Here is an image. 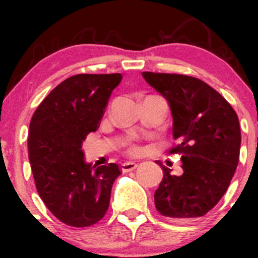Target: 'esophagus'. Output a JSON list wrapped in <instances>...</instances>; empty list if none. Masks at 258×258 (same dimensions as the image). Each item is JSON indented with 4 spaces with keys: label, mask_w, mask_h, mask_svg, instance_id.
Instances as JSON below:
<instances>
[{
    "label": "esophagus",
    "mask_w": 258,
    "mask_h": 258,
    "mask_svg": "<svg viewBox=\"0 0 258 258\" xmlns=\"http://www.w3.org/2000/svg\"><path fill=\"white\" fill-rule=\"evenodd\" d=\"M138 165L136 164V162H132V161H128V162H123L122 165H121V171H122L123 173L125 172H130V171H133L137 168Z\"/></svg>",
    "instance_id": "obj_1"
}]
</instances>
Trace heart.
<instances>
[{
	"instance_id": "obj_1",
	"label": "heart",
	"mask_w": 258,
	"mask_h": 258,
	"mask_svg": "<svg viewBox=\"0 0 258 258\" xmlns=\"http://www.w3.org/2000/svg\"><path fill=\"white\" fill-rule=\"evenodd\" d=\"M130 152H131L132 154H136V153H138L139 152V149L137 147H132L131 149H130Z\"/></svg>"
}]
</instances>
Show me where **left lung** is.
I'll return each instance as SVG.
<instances>
[{"mask_svg": "<svg viewBox=\"0 0 258 258\" xmlns=\"http://www.w3.org/2000/svg\"><path fill=\"white\" fill-rule=\"evenodd\" d=\"M144 80L167 100L172 135L182 155L183 173L156 161L164 178L154 194L156 210L176 221L201 217L227 191L239 162L241 133L236 112L211 86L178 74L142 73Z\"/></svg>", "mask_w": 258, "mask_h": 258, "instance_id": "left-lung-1", "label": "left lung"}]
</instances>
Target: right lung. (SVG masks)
<instances>
[{"label": "right lung", "mask_w": 258, "mask_h": 258, "mask_svg": "<svg viewBox=\"0 0 258 258\" xmlns=\"http://www.w3.org/2000/svg\"><path fill=\"white\" fill-rule=\"evenodd\" d=\"M121 74H79L64 80L37 106L29 127V160L38 195L59 221L88 227L110 203L119 165L92 166L82 143L98 128Z\"/></svg>", "instance_id": "obj_1"}]
</instances>
